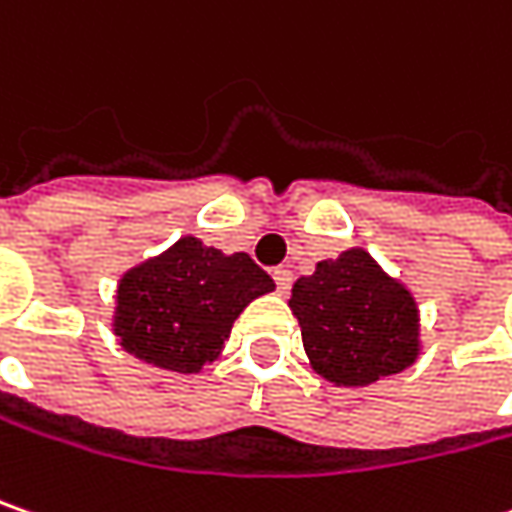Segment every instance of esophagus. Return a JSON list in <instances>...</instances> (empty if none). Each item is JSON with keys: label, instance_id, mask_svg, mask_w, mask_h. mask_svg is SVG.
Instances as JSON below:
<instances>
[{"label": "esophagus", "instance_id": "obj_1", "mask_svg": "<svg viewBox=\"0 0 512 512\" xmlns=\"http://www.w3.org/2000/svg\"><path fill=\"white\" fill-rule=\"evenodd\" d=\"M272 278H275V284H278V292H281V295H289V289H292V269L278 266V269L272 272Z\"/></svg>", "mask_w": 512, "mask_h": 512}]
</instances>
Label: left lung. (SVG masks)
Listing matches in <instances>:
<instances>
[{"mask_svg":"<svg viewBox=\"0 0 512 512\" xmlns=\"http://www.w3.org/2000/svg\"><path fill=\"white\" fill-rule=\"evenodd\" d=\"M310 368L336 388H365L411 368L423 353L420 304L362 246L318 260L292 286Z\"/></svg>","mask_w":512,"mask_h":512,"instance_id":"left-lung-1","label":"left lung"}]
</instances>
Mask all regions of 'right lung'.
<instances>
[{"label":"right lung","instance_id":"add662e5","mask_svg":"<svg viewBox=\"0 0 512 512\" xmlns=\"http://www.w3.org/2000/svg\"><path fill=\"white\" fill-rule=\"evenodd\" d=\"M272 289L246 252L223 255L185 234L118 278L109 327L141 362L199 374L223 353L237 316Z\"/></svg>","mask_w":512,"mask_h":512}]
</instances>
